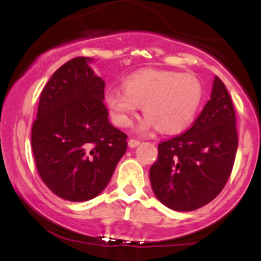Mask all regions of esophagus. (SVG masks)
Listing matches in <instances>:
<instances>
[{
	"label": "esophagus",
	"instance_id": "34e87169",
	"mask_svg": "<svg viewBox=\"0 0 261 261\" xmlns=\"http://www.w3.org/2000/svg\"><path fill=\"white\" fill-rule=\"evenodd\" d=\"M139 145H140V141L139 140H135V139L128 140V146H130L131 148L137 147V146H139Z\"/></svg>",
	"mask_w": 261,
	"mask_h": 261
}]
</instances>
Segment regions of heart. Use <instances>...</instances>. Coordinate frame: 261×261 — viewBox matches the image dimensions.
Wrapping results in <instances>:
<instances>
[{
    "label": "heart",
    "mask_w": 261,
    "mask_h": 261,
    "mask_svg": "<svg viewBox=\"0 0 261 261\" xmlns=\"http://www.w3.org/2000/svg\"><path fill=\"white\" fill-rule=\"evenodd\" d=\"M203 88L199 79L166 70H143L128 76L124 89H108L106 103L119 126L127 127L142 106L146 118L140 130L158 127L162 133H180L193 121L201 106Z\"/></svg>",
    "instance_id": "1"
}]
</instances>
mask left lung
Here are the masks:
<instances>
[{"label": "left lung", "mask_w": 261, "mask_h": 261, "mask_svg": "<svg viewBox=\"0 0 261 261\" xmlns=\"http://www.w3.org/2000/svg\"><path fill=\"white\" fill-rule=\"evenodd\" d=\"M237 147L234 108L215 76L210 100L193 126L158 145V160L149 169L155 197L174 211L207 205L228 180Z\"/></svg>", "instance_id": "obj_1"}]
</instances>
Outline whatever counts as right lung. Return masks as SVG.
I'll list each match as a JSON object with an SVG mask.
<instances>
[{
	"instance_id": "right-lung-1",
	"label": "right lung",
	"mask_w": 261,
	"mask_h": 261,
	"mask_svg": "<svg viewBox=\"0 0 261 261\" xmlns=\"http://www.w3.org/2000/svg\"><path fill=\"white\" fill-rule=\"evenodd\" d=\"M74 58L44 87L32 148L41 180L68 201H88L112 179L127 148V136L113 126L104 106L106 82L89 64Z\"/></svg>"
}]
</instances>
